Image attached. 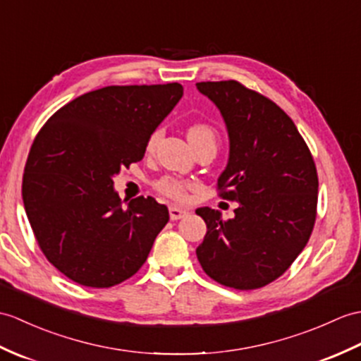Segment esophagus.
Here are the masks:
<instances>
[{
    "instance_id": "34e87169",
    "label": "esophagus",
    "mask_w": 361,
    "mask_h": 361,
    "mask_svg": "<svg viewBox=\"0 0 361 361\" xmlns=\"http://www.w3.org/2000/svg\"><path fill=\"white\" fill-rule=\"evenodd\" d=\"M189 214L188 209H183V207H177V206H171L169 207V215H171V220H180L184 219Z\"/></svg>"
}]
</instances>
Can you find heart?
Returning a JSON list of instances; mask_svg holds the SVG:
<instances>
[{"instance_id":"1","label":"heart","mask_w":361,"mask_h":361,"mask_svg":"<svg viewBox=\"0 0 361 361\" xmlns=\"http://www.w3.org/2000/svg\"><path fill=\"white\" fill-rule=\"evenodd\" d=\"M188 137H189V141L192 142V145H195V142L204 141V140H214L215 141L216 133L211 128V126L206 124V123H194V124L189 126ZM158 140H160V130H155V132L150 133L146 149L152 150L157 146ZM155 188H157L158 192H160V194H163L166 197H169L172 200H177V201H184L188 198V189L190 186L183 180L173 178V177H164V178L157 181Z\"/></svg>"}]
</instances>
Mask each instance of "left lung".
Instances as JSON below:
<instances>
[{
  "mask_svg": "<svg viewBox=\"0 0 361 361\" xmlns=\"http://www.w3.org/2000/svg\"><path fill=\"white\" fill-rule=\"evenodd\" d=\"M197 89L220 109L229 133L219 195L240 203L231 220L215 209H197L207 226L198 262L223 286L263 288L289 269L312 233L314 158L294 121L272 99L235 80L197 82Z\"/></svg>",
  "mask_w": 361,
  "mask_h": 361,
  "instance_id": "obj_1",
  "label": "left lung"
}]
</instances>
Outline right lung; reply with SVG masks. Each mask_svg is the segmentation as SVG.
I'll use <instances>...</instances> for the list:
<instances>
[{"label": "right lung", "mask_w": 361, "mask_h": 361, "mask_svg": "<svg viewBox=\"0 0 361 361\" xmlns=\"http://www.w3.org/2000/svg\"><path fill=\"white\" fill-rule=\"evenodd\" d=\"M181 97L178 82L107 86L72 99L39 129L24 166V209L41 252L69 280L111 288L145 264L169 211L152 197L124 207L112 177L142 160Z\"/></svg>", "instance_id": "add662e5"}]
</instances>
